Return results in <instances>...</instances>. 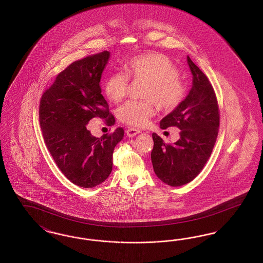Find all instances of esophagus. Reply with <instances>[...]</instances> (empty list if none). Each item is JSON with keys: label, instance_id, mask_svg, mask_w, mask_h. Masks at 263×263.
<instances>
[{"label": "esophagus", "instance_id": "esophagus-1", "mask_svg": "<svg viewBox=\"0 0 263 263\" xmlns=\"http://www.w3.org/2000/svg\"><path fill=\"white\" fill-rule=\"evenodd\" d=\"M140 132L141 131L139 129H136V128H128L126 130V134H127L128 137H134V136H136L137 134H139Z\"/></svg>", "mask_w": 263, "mask_h": 263}]
</instances>
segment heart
<instances>
[{
	"mask_svg": "<svg viewBox=\"0 0 263 263\" xmlns=\"http://www.w3.org/2000/svg\"><path fill=\"white\" fill-rule=\"evenodd\" d=\"M127 76L115 72L103 83V91L107 100L120 102L125 98L129 85L128 76L133 80L148 83L144 89V99L130 100L118 110V117L127 125L144 127L159 109L170 112L177 108L186 96V86L178 77L175 63L160 53H149L133 57L125 64Z\"/></svg>",
	"mask_w": 263,
	"mask_h": 263,
	"instance_id": "b5f03b06",
	"label": "heart"
}]
</instances>
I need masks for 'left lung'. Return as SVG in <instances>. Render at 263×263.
<instances>
[{
	"label": "left lung",
	"instance_id": "8db88e82",
	"mask_svg": "<svg viewBox=\"0 0 263 263\" xmlns=\"http://www.w3.org/2000/svg\"><path fill=\"white\" fill-rule=\"evenodd\" d=\"M193 84L180 105L160 122L162 129L175 126L180 138L165 144L153 133L151 159L156 175L171 186H181L200 174L216 143L219 126V105L212 85L206 75L187 56Z\"/></svg>",
	"mask_w": 263,
	"mask_h": 263
}]
</instances>
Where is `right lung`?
<instances>
[{
    "label": "right lung",
    "instance_id": "right-lung-1",
    "mask_svg": "<svg viewBox=\"0 0 263 263\" xmlns=\"http://www.w3.org/2000/svg\"><path fill=\"white\" fill-rule=\"evenodd\" d=\"M108 58L109 52L103 51L70 64L39 103L45 145L63 175L80 187H95L109 176L113 151L124 136L121 127L100 138L87 128L92 118L102 119L107 126L115 122L100 86Z\"/></svg>",
    "mask_w": 263,
    "mask_h": 263
}]
</instances>
